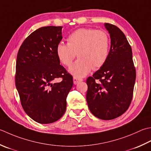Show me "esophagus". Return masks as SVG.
I'll use <instances>...</instances> for the list:
<instances>
[{
    "label": "esophagus",
    "instance_id": "1",
    "mask_svg": "<svg viewBox=\"0 0 151 151\" xmlns=\"http://www.w3.org/2000/svg\"><path fill=\"white\" fill-rule=\"evenodd\" d=\"M82 81H83V79H82V78H78V77H76V76H74V77H73V83H74V84H77L78 82H82Z\"/></svg>",
    "mask_w": 151,
    "mask_h": 151
}]
</instances>
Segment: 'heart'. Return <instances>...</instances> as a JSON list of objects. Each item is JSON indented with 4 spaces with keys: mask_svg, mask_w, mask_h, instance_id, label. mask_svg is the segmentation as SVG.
<instances>
[{
    "mask_svg": "<svg viewBox=\"0 0 151 151\" xmlns=\"http://www.w3.org/2000/svg\"><path fill=\"white\" fill-rule=\"evenodd\" d=\"M67 44L59 42L56 54L64 65L69 66L76 54L78 60L69 68V72L82 77L91 70L99 69L107 61L110 48V38L107 32L91 28H81L70 33Z\"/></svg>",
    "mask_w": 151,
    "mask_h": 151,
    "instance_id": "heart-1",
    "label": "heart"
}]
</instances>
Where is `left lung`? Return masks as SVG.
<instances>
[{
	"label": "left lung",
	"mask_w": 151,
	"mask_h": 151,
	"mask_svg": "<svg viewBox=\"0 0 151 151\" xmlns=\"http://www.w3.org/2000/svg\"><path fill=\"white\" fill-rule=\"evenodd\" d=\"M110 34L111 48L107 61L86 80V101L91 113L109 120L121 116L130 105L136 78L132 50L123 32L105 23ZM99 79V83H96Z\"/></svg>",
	"instance_id": "8db88e82"
}]
</instances>
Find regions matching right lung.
I'll use <instances>...</instances> for the list:
<instances>
[{"instance_id":"1","label":"right lung","mask_w":151,"mask_h":151,"mask_svg":"<svg viewBox=\"0 0 151 151\" xmlns=\"http://www.w3.org/2000/svg\"><path fill=\"white\" fill-rule=\"evenodd\" d=\"M62 27H43L23 41L17 53L16 86L25 112L40 124L58 120L67 107L73 76L60 65L56 46L62 39ZM62 78L60 83H53Z\"/></svg>"}]
</instances>
